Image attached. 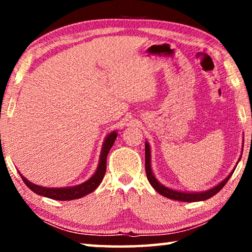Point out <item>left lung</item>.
I'll return each mask as SVG.
<instances>
[{
	"mask_svg": "<svg viewBox=\"0 0 252 252\" xmlns=\"http://www.w3.org/2000/svg\"><path fill=\"white\" fill-rule=\"evenodd\" d=\"M151 152H150V147H149L148 142H146V173H147V178L150 185L155 188V190L158 191L161 195H163L165 198L172 199V200H178V201H183V202H194V201H203V200H207L209 198L213 197V195L217 194L219 191L222 189V188L225 186V183L228 182L230 177L232 176L233 171L229 174L228 178H225L222 182H220L218 186L212 188V189L204 191V192H181V191H176L172 189H169V188L162 186L161 183L157 180L153 176L152 170H151Z\"/></svg>",
	"mask_w": 252,
	"mask_h": 252,
	"instance_id": "left-lung-1",
	"label": "left lung"
}]
</instances>
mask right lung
<instances>
[{"mask_svg": "<svg viewBox=\"0 0 252 252\" xmlns=\"http://www.w3.org/2000/svg\"><path fill=\"white\" fill-rule=\"evenodd\" d=\"M117 132L113 131L112 133H110L106 136L103 147H102V152L100 156V161H99V167H97L95 173L93 174V177L89 179L88 181H85L82 185H79L76 187L72 188H44L41 186H36L34 183L28 181L22 174H20L21 178H22L23 182L25 185L30 188L33 192L36 194L43 195V197L54 199V200H60V201H67V200H74L79 199L81 197H84V195L89 194L92 191H94L103 179L106 170V157H108V153L110 149L112 148L114 141L117 139Z\"/></svg>", "mask_w": 252, "mask_h": 252, "instance_id": "add662e5", "label": "right lung"}]
</instances>
